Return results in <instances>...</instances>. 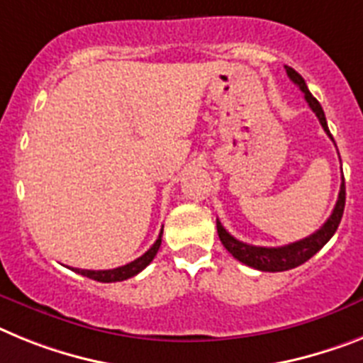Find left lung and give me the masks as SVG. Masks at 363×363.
<instances>
[{"instance_id":"obj_1","label":"left lung","mask_w":363,"mask_h":363,"mask_svg":"<svg viewBox=\"0 0 363 363\" xmlns=\"http://www.w3.org/2000/svg\"><path fill=\"white\" fill-rule=\"evenodd\" d=\"M286 73H288V77L301 88V92L304 94V99H306V103L310 105V108L315 112V116H318L319 123H321V127L325 129V133L330 136V140H334L330 135V130H328L325 112H323L318 99L310 94L308 86L304 83V79L301 77L299 73L295 72L294 68H290V66H286ZM343 208H345V179H342V186H340V196H337L336 206L332 210L330 218L325 221V225L313 234H310L308 238L299 240V242L295 243H288V245H282V247H258V245H249V243H243L240 242V240L234 238V236H230V234L225 230L219 219H216V225H218V234L221 243H223V247L227 249L236 260H240L242 264H245V266L249 267H255V269L275 273V271L294 269V267L301 266V264H304L306 260H310V258H312L313 255L332 238V236H334V233H336L337 227H340V221H342Z\"/></svg>"}]
</instances>
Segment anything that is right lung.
Instances as JSON below:
<instances>
[{"mask_svg":"<svg viewBox=\"0 0 363 363\" xmlns=\"http://www.w3.org/2000/svg\"><path fill=\"white\" fill-rule=\"evenodd\" d=\"M160 243H162V230H160V234H158L157 242L151 245V249L149 251H145L144 255L140 258H136V260H133L130 264H125V266L121 267H116V269H101V271H94V269H72L75 271V273H79V275L83 277H88V279L92 280H97V282H120V280H127L130 279V277L138 275L140 271L145 269V267L153 262V258L157 257L158 249H160Z\"/></svg>","mask_w":363,"mask_h":363,"instance_id":"1","label":"right lung"}]
</instances>
